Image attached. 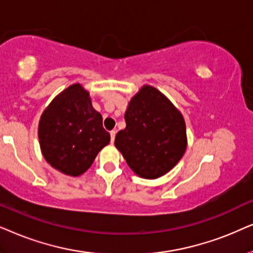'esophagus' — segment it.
I'll return each instance as SVG.
<instances>
[{"mask_svg":"<svg viewBox=\"0 0 253 253\" xmlns=\"http://www.w3.org/2000/svg\"><path fill=\"white\" fill-rule=\"evenodd\" d=\"M110 134H111V142H114V139H116V134H117V132L116 130H111L110 132Z\"/></svg>","mask_w":253,"mask_h":253,"instance_id":"34e87169","label":"esophagus"}]
</instances>
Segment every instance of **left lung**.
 I'll use <instances>...</instances> for the list:
<instances>
[{
    "label": "left lung",
    "mask_w": 253,
    "mask_h": 253,
    "mask_svg": "<svg viewBox=\"0 0 253 253\" xmlns=\"http://www.w3.org/2000/svg\"><path fill=\"white\" fill-rule=\"evenodd\" d=\"M126 128L114 144L130 169L155 179L172 169L186 149L184 118L163 93L144 85L130 99L125 113Z\"/></svg>",
    "instance_id": "8db88e82"
}]
</instances>
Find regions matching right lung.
I'll use <instances>...</instances> for the list:
<instances>
[{"label":"right lung","mask_w":253,"mask_h":253,"mask_svg":"<svg viewBox=\"0 0 253 253\" xmlns=\"http://www.w3.org/2000/svg\"><path fill=\"white\" fill-rule=\"evenodd\" d=\"M38 136L45 160L60 172L80 176L110 142L102 114L89 92L73 84L52 100L39 121Z\"/></svg>","instance_id":"add662e5"}]
</instances>
